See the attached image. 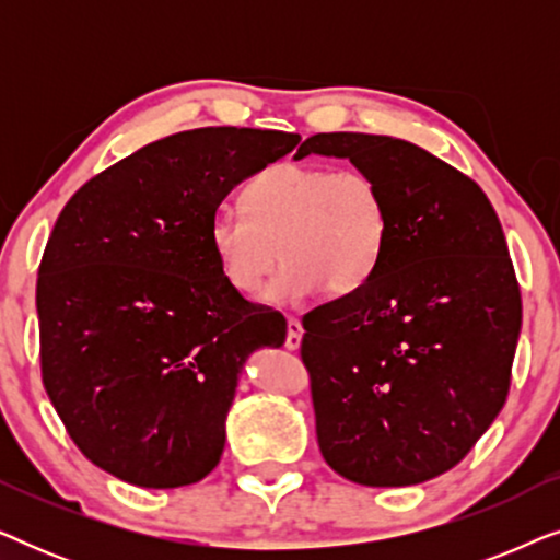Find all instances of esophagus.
Returning <instances> with one entry per match:
<instances>
[{"label": "esophagus", "mask_w": 560, "mask_h": 560, "mask_svg": "<svg viewBox=\"0 0 560 560\" xmlns=\"http://www.w3.org/2000/svg\"><path fill=\"white\" fill-rule=\"evenodd\" d=\"M303 341V326L298 318H288V336H285V349L298 351Z\"/></svg>", "instance_id": "obj_1"}]
</instances>
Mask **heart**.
<instances>
[{
	"label": "heart",
	"instance_id": "1",
	"mask_svg": "<svg viewBox=\"0 0 560 560\" xmlns=\"http://www.w3.org/2000/svg\"><path fill=\"white\" fill-rule=\"evenodd\" d=\"M244 209L213 211L211 247L229 285L244 295L262 285L278 257L285 259L265 288L267 303H301L318 288L354 293L385 252V196L357 167L272 165L244 190Z\"/></svg>",
	"mask_w": 560,
	"mask_h": 560
}]
</instances>
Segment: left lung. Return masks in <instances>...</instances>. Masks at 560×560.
Masks as SVG:
<instances>
[{"instance_id":"left-lung-1","label":"left lung","mask_w":560,"mask_h":560,"mask_svg":"<svg viewBox=\"0 0 560 560\" xmlns=\"http://www.w3.org/2000/svg\"><path fill=\"white\" fill-rule=\"evenodd\" d=\"M305 155L372 175L389 217L372 278L303 318L318 448L357 485H420L508 400L523 303L502 224L477 183L397 137L313 135Z\"/></svg>"}]
</instances>
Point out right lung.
<instances>
[{
	"instance_id": "1",
	"label": "right lung",
	"mask_w": 560,
	"mask_h": 560,
	"mask_svg": "<svg viewBox=\"0 0 560 560\" xmlns=\"http://www.w3.org/2000/svg\"><path fill=\"white\" fill-rule=\"evenodd\" d=\"M298 142L188 129L106 167L60 211L37 272L43 385L81 454L112 477L173 489L219 464L244 364L285 343V318L229 285L211 217Z\"/></svg>"
}]
</instances>
